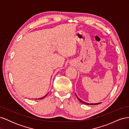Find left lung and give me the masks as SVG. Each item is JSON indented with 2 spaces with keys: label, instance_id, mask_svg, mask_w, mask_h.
Returning <instances> with one entry per match:
<instances>
[{
  "label": "left lung",
  "instance_id": "left-lung-1",
  "mask_svg": "<svg viewBox=\"0 0 129 129\" xmlns=\"http://www.w3.org/2000/svg\"><path fill=\"white\" fill-rule=\"evenodd\" d=\"M75 95H76V97H77V99L79 100L80 102H81V103H83V104H86V105H97V104H100L101 103H86V102H83V101H82V100H81L79 97H77V95L75 93Z\"/></svg>",
  "mask_w": 129,
  "mask_h": 129
}]
</instances>
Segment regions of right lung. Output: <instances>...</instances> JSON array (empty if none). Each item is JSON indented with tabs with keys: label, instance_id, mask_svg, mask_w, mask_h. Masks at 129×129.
Returning <instances> with one entry per match:
<instances>
[{
	"label": "right lung",
	"instance_id": "add662e5",
	"mask_svg": "<svg viewBox=\"0 0 129 129\" xmlns=\"http://www.w3.org/2000/svg\"><path fill=\"white\" fill-rule=\"evenodd\" d=\"M46 95H45L44 97H42V98H40V99H38V100H40V99H44V98H45V97L46 96ZM36 100H37V99H36Z\"/></svg>",
	"mask_w": 129,
	"mask_h": 129
}]
</instances>
